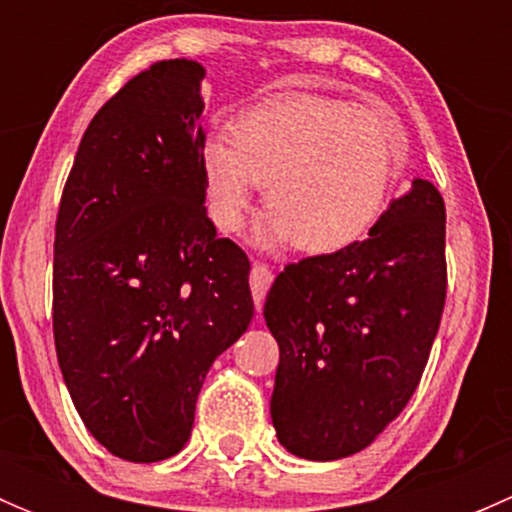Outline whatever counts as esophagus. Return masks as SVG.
Returning <instances> with one entry per match:
<instances>
[{"label": "esophagus", "instance_id": "34e87169", "mask_svg": "<svg viewBox=\"0 0 512 512\" xmlns=\"http://www.w3.org/2000/svg\"><path fill=\"white\" fill-rule=\"evenodd\" d=\"M272 280H275V275H272L270 267L262 265V262H255V265H252L250 289H252V299H255L257 309H260L262 302H265V294H267V289H270Z\"/></svg>", "mask_w": 512, "mask_h": 512}]
</instances>
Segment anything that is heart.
<instances>
[{"mask_svg": "<svg viewBox=\"0 0 512 512\" xmlns=\"http://www.w3.org/2000/svg\"><path fill=\"white\" fill-rule=\"evenodd\" d=\"M406 133L394 116L324 96L270 98L200 146L208 215L237 232L265 185L267 213L252 242L307 255L347 250L379 223L404 170Z\"/></svg>", "mask_w": 512, "mask_h": 512, "instance_id": "b5f03b06", "label": "heart"}]
</instances>
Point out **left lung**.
<instances>
[{"instance_id": "left-lung-1", "label": "left lung", "mask_w": 512, "mask_h": 512, "mask_svg": "<svg viewBox=\"0 0 512 512\" xmlns=\"http://www.w3.org/2000/svg\"><path fill=\"white\" fill-rule=\"evenodd\" d=\"M446 302V205L416 178L364 242L287 265L267 292L270 414L307 461L359 453L414 396Z\"/></svg>"}]
</instances>
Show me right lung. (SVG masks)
Returning <instances> with one entry per match:
<instances>
[{"label": "right lung", "mask_w": 512, "mask_h": 512, "mask_svg": "<svg viewBox=\"0 0 512 512\" xmlns=\"http://www.w3.org/2000/svg\"><path fill=\"white\" fill-rule=\"evenodd\" d=\"M205 66L156 61L101 106L61 195L54 342L81 421L123 461L188 443L210 366L252 322L250 260L205 208Z\"/></svg>", "instance_id": "add662e5"}]
</instances>
